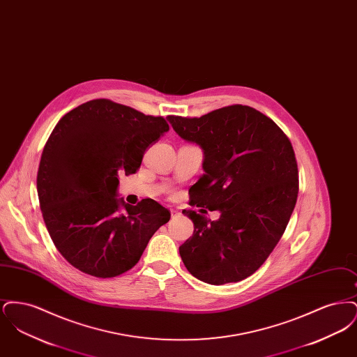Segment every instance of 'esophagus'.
Listing matches in <instances>:
<instances>
[{
  "label": "esophagus",
  "instance_id": "1",
  "mask_svg": "<svg viewBox=\"0 0 357 357\" xmlns=\"http://www.w3.org/2000/svg\"><path fill=\"white\" fill-rule=\"evenodd\" d=\"M178 214H179L178 211H175V210H171V217H172V218H174V217H176Z\"/></svg>",
  "mask_w": 357,
  "mask_h": 357
}]
</instances>
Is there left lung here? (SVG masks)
Listing matches in <instances>:
<instances>
[{
	"label": "left lung",
	"mask_w": 357,
	"mask_h": 357,
	"mask_svg": "<svg viewBox=\"0 0 357 357\" xmlns=\"http://www.w3.org/2000/svg\"><path fill=\"white\" fill-rule=\"evenodd\" d=\"M167 120L204 153V174L188 191L191 204L221 213L210 221L183 210L194 233L179 246L182 261L210 285L245 280L272 253L294 210L298 171L293 147L272 119L248 105Z\"/></svg>",
	"instance_id": "left-lung-1"
}]
</instances>
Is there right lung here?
Segmentation results:
<instances>
[{
	"label": "right lung",
	"mask_w": 357,
	"mask_h": 357,
	"mask_svg": "<svg viewBox=\"0 0 357 357\" xmlns=\"http://www.w3.org/2000/svg\"><path fill=\"white\" fill-rule=\"evenodd\" d=\"M170 130L107 99L84 102L56 124L37 172L43 218L60 255L82 272L109 278L134 268L170 213L153 199L118 197L119 174H135L143 153Z\"/></svg>",
	"instance_id": "right-lung-1"
}]
</instances>
